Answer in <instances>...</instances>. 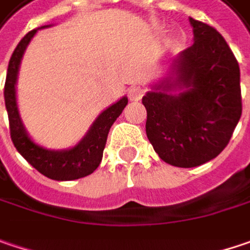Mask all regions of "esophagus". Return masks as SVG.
<instances>
[{
	"mask_svg": "<svg viewBox=\"0 0 250 250\" xmlns=\"http://www.w3.org/2000/svg\"><path fill=\"white\" fill-rule=\"evenodd\" d=\"M145 95V89L141 88V86H132L129 91H128V98L131 101H139Z\"/></svg>",
	"mask_w": 250,
	"mask_h": 250,
	"instance_id": "esophagus-1",
	"label": "esophagus"
}]
</instances>
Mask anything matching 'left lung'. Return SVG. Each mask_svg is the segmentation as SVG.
I'll return each instance as SVG.
<instances>
[{"instance_id": "obj_1", "label": "left lung", "mask_w": 250, "mask_h": 250, "mask_svg": "<svg viewBox=\"0 0 250 250\" xmlns=\"http://www.w3.org/2000/svg\"><path fill=\"white\" fill-rule=\"evenodd\" d=\"M189 22L193 44L142 98L149 142L164 162L178 168L216 158L242 115L241 71L233 52L215 28L193 18Z\"/></svg>"}]
</instances>
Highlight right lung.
Wrapping results in <instances>:
<instances>
[{"mask_svg":"<svg viewBox=\"0 0 250 250\" xmlns=\"http://www.w3.org/2000/svg\"><path fill=\"white\" fill-rule=\"evenodd\" d=\"M48 27L51 25H44L38 29ZM38 29L29 31L20 41L8 63L4 98H5V108L8 112L11 139L17 151L46 178L54 181L80 179L86 175H91L99 167L108 132L112 124L116 121V118L122 114L124 108L126 106L128 98L122 97L118 102L108 106L105 111H102L98 118L92 122L88 132L83 135V138L75 146L69 149L54 151L35 144L28 135L20 116L18 105H17V80H18V71H20L22 55Z\"/></svg>","mask_w":250,"mask_h":250,"instance_id":"right-lung-1","label":"right lung"}]
</instances>
